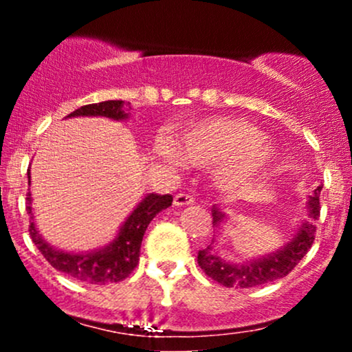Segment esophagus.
<instances>
[{
  "label": "esophagus",
  "mask_w": 352,
  "mask_h": 352,
  "mask_svg": "<svg viewBox=\"0 0 352 352\" xmlns=\"http://www.w3.org/2000/svg\"><path fill=\"white\" fill-rule=\"evenodd\" d=\"M195 199H193V195H190V193H177L175 199H173V205L175 207H187V205H192Z\"/></svg>",
  "instance_id": "34e87169"
}]
</instances>
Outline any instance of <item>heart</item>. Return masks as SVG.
Masks as SVG:
<instances>
[{
  "label": "heart",
  "mask_w": 352,
  "mask_h": 352,
  "mask_svg": "<svg viewBox=\"0 0 352 352\" xmlns=\"http://www.w3.org/2000/svg\"><path fill=\"white\" fill-rule=\"evenodd\" d=\"M263 139V132L246 120L212 117L180 132V151L168 137L157 140L155 151L164 160L175 165L184 159L197 167L218 165L220 187L233 190L256 180L272 165L273 151Z\"/></svg>",
  "instance_id": "obj_1"
}]
</instances>
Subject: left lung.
Returning <instances> with one entry per match:
<instances>
[{"label": "left lung", "mask_w": 352, "mask_h": 352, "mask_svg": "<svg viewBox=\"0 0 352 352\" xmlns=\"http://www.w3.org/2000/svg\"><path fill=\"white\" fill-rule=\"evenodd\" d=\"M322 185L314 190L308 200V215L301 221L298 233L281 250L246 263H230L212 250V245L199 252V266L207 276L227 288H253L274 280L285 278L308 253L316 233V220L319 218V192ZM213 225L218 227L225 220V213L220 208H212Z\"/></svg>", "instance_id": "1"}]
</instances>
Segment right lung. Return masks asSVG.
Returning a JSON list of instances; mask_svg holds the SVG:
<instances>
[{
    "mask_svg": "<svg viewBox=\"0 0 352 352\" xmlns=\"http://www.w3.org/2000/svg\"><path fill=\"white\" fill-rule=\"evenodd\" d=\"M124 100H104L98 104H87L76 109L67 117H109L114 120H124L129 117V112L124 111ZM129 106V104H127ZM28 179L31 184L30 172ZM172 195H157V193H148L137 205L134 212L127 217L124 225L120 227L119 233L114 240L104 248L96 250L89 253H69L63 250L54 248L47 241L43 240L39 232L36 230L33 221V207H31V192L26 195V210L31 215L30 223V235L33 243L38 246V250L47 260L52 268L58 272L74 278V280L91 283V285H109V283H119L125 280L137 265H139L140 245L145 230L152 218L162 210L168 208L172 205Z\"/></svg>",
    "mask_w": 352,
    "mask_h": 352,
    "instance_id": "obj_1",
    "label": "right lung"
}]
</instances>
